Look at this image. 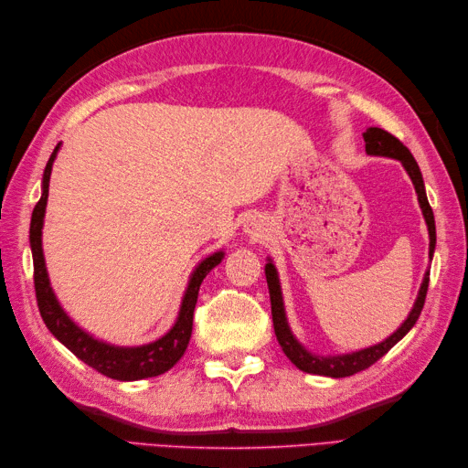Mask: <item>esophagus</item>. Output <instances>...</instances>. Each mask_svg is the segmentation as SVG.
Instances as JSON below:
<instances>
[{
	"label": "esophagus",
	"instance_id": "obj_1",
	"mask_svg": "<svg viewBox=\"0 0 468 468\" xmlns=\"http://www.w3.org/2000/svg\"><path fill=\"white\" fill-rule=\"evenodd\" d=\"M245 233H247V235H251V237H260V235H261L260 223H257L255 218H250V221L245 223Z\"/></svg>",
	"mask_w": 468,
	"mask_h": 468
}]
</instances>
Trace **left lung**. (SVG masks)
<instances>
[{
	"instance_id": "left-lung-1",
	"label": "left lung",
	"mask_w": 468,
	"mask_h": 468,
	"mask_svg": "<svg viewBox=\"0 0 468 468\" xmlns=\"http://www.w3.org/2000/svg\"><path fill=\"white\" fill-rule=\"evenodd\" d=\"M364 143H366V153L367 154H370V156H386V158H394V161H400V165L404 166V171L409 173L410 181L414 185V191H416V195H419V205H420V211H422V217L426 221V227H429V239H431L429 257L432 260L434 247H436L434 213H432V208L429 205V198H426L424 181H422V173L419 168V163L414 161L412 153L399 141V138L392 136L390 133L382 131V128H376V126L367 128V131L364 133ZM265 277H267V287H270L273 330H275L277 342H280L283 354L290 357L292 364L300 367L302 372L317 374V376H330V378H346V376H352L356 372H362V370H366V367H370L374 362L380 360L384 354H388V350H392V347L412 330L416 320H419V315L422 312V307H424L426 292H429L431 271L424 273V280L420 283V290H419V295H416V302L412 305V310H410L409 317H406V320L402 322L399 330L388 335L386 340H382L380 344L367 346V347H362V350H356V352L330 354V356L310 352L293 335L290 322H287V315H285L280 273H277L271 257H267Z\"/></svg>"
}]
</instances>
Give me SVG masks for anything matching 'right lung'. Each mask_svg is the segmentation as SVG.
<instances>
[{
    "label": "right lung",
    "instance_id": "add662e5",
    "mask_svg": "<svg viewBox=\"0 0 468 468\" xmlns=\"http://www.w3.org/2000/svg\"><path fill=\"white\" fill-rule=\"evenodd\" d=\"M58 151L59 144L54 148V153L49 156V161L44 168L42 197H39V201L34 207L32 223H29V247H32L34 257V285L42 320L58 342H62L68 350L80 357L84 364L94 367L96 372L112 378V380L133 382L143 380V378L161 376L171 370V367L183 357L193 334V312L197 305L198 287H201L207 273L223 261L225 251L218 250L211 255H207L205 260L195 267L191 277H188L183 302L181 307H178L176 322L163 337L143 346H114L104 340H98L92 334L82 330V327L64 312V307L59 305L48 277V267L42 250V229L48 205L49 175H52V166Z\"/></svg>",
    "mask_w": 468,
    "mask_h": 468
}]
</instances>
